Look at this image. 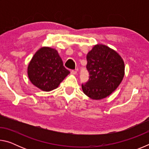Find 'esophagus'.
Returning <instances> with one entry per match:
<instances>
[{
	"label": "esophagus",
	"mask_w": 149,
	"mask_h": 149,
	"mask_svg": "<svg viewBox=\"0 0 149 149\" xmlns=\"http://www.w3.org/2000/svg\"><path fill=\"white\" fill-rule=\"evenodd\" d=\"M71 74H73V75L77 74V71H76V70H72V71H71Z\"/></svg>",
	"instance_id": "1"
}]
</instances>
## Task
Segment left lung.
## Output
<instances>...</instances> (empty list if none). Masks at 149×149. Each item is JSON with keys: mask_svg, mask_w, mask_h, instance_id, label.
Wrapping results in <instances>:
<instances>
[{"mask_svg": "<svg viewBox=\"0 0 149 149\" xmlns=\"http://www.w3.org/2000/svg\"><path fill=\"white\" fill-rule=\"evenodd\" d=\"M89 79L83 91L94 100L104 99L117 89L124 76L125 65L119 54L106 45H96L87 55Z\"/></svg>", "mask_w": 149, "mask_h": 149, "instance_id": "left-lung-1", "label": "left lung"}]
</instances>
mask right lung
<instances>
[{
	"instance_id": "right-lung-1",
	"label": "right lung",
	"mask_w": 149,
	"mask_h": 149,
	"mask_svg": "<svg viewBox=\"0 0 149 149\" xmlns=\"http://www.w3.org/2000/svg\"><path fill=\"white\" fill-rule=\"evenodd\" d=\"M70 73L57 50L46 47L35 52L27 67L29 80L43 91L56 89Z\"/></svg>"
}]
</instances>
